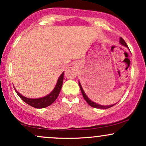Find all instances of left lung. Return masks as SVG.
I'll use <instances>...</instances> for the list:
<instances>
[{"mask_svg":"<svg viewBox=\"0 0 146 146\" xmlns=\"http://www.w3.org/2000/svg\"><path fill=\"white\" fill-rule=\"evenodd\" d=\"M119 42H120V43H121L122 45H123V46H126V47H128V45H127L126 43H125V42L124 41V40H123V38H120ZM79 85H80V90H81L82 93V95H83L84 98V100H86V102L88 104V105L90 106L93 107V108H100V109H107V108H110V107L113 106L115 105V104H113V105H110V106H102V105L98 104H96V103H95V102H93V101H91V100H90V99L88 98V97L86 96V93H85L82 87L81 84H80V82H79Z\"/></svg>","mask_w":146,"mask_h":146,"instance_id":"8db88e82","label":"left lung"}]
</instances>
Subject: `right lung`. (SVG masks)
Returning a JSON list of instances; mask_svg holds the SVG:
<instances>
[{"label":"right lung","instance_id":"right-lung-1","mask_svg":"<svg viewBox=\"0 0 146 146\" xmlns=\"http://www.w3.org/2000/svg\"><path fill=\"white\" fill-rule=\"evenodd\" d=\"M64 80V72L60 75L58 80V82L56 84V86H55L54 89L52 90V92L50 94H48L44 98H38V99H30L25 98L23 95L20 94L15 89L16 93L18 95V96L21 98L22 100H23L25 103L29 104L31 106L34 107L36 108H43L45 107H47L53 103L57 98H58V95L60 92V90L62 88Z\"/></svg>","mask_w":146,"mask_h":146}]
</instances>
